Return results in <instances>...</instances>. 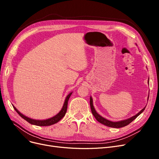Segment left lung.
I'll return each instance as SVG.
<instances>
[{
    "mask_svg": "<svg viewBox=\"0 0 159 159\" xmlns=\"http://www.w3.org/2000/svg\"><path fill=\"white\" fill-rule=\"evenodd\" d=\"M148 84H149V79H148ZM148 99H149V96L148 98ZM89 103H90V107H91V110H92V112L93 115V116L95 118V119L98 120L99 123L103 124V125H105L106 126L110 127H113V128H121V127H125L130 123L132 122L134 120H135L138 116H139L140 114H141L143 112V110L146 108V107H145L143 109H142L140 111L136 114V115H134V116H132L131 118L126 119V120H121V121H110L108 120H107L106 118H103L101 115H99L98 112H96V110L93 107V99L92 97H90V98H89Z\"/></svg>",
    "mask_w": 159,
    "mask_h": 159,
    "instance_id": "8db88e82",
    "label": "left lung"
}]
</instances>
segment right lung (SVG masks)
Here are the masks:
<instances>
[{
    "mask_svg": "<svg viewBox=\"0 0 159 159\" xmlns=\"http://www.w3.org/2000/svg\"><path fill=\"white\" fill-rule=\"evenodd\" d=\"M73 92H71L69 93L67 97L66 98V99L64 101V105L61 108L60 111L57 114L54 116L52 118H50L49 119H46V120H34V119H32L30 118H29V117H27L25 115H23V114L20 113L19 110L13 105V108L15 109L16 111L18 113V114L23 118L24 120H25L26 121H28L29 123H30L32 125H37V126H49L51 125H53V124H55L58 123L61 118H64L66 112H67V102L69 101V99H70V96L71 95Z\"/></svg>",
    "mask_w": 159,
    "mask_h": 159,
    "instance_id": "right-lung-1",
    "label": "right lung"
}]
</instances>
